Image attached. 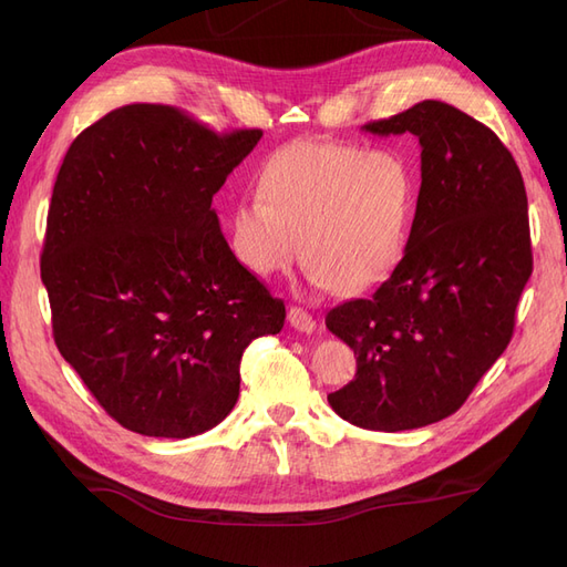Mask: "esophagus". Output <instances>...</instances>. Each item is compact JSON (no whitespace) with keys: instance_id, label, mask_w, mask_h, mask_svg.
I'll use <instances>...</instances> for the list:
<instances>
[{"instance_id":"34e87169","label":"esophagus","mask_w":567,"mask_h":567,"mask_svg":"<svg viewBox=\"0 0 567 567\" xmlns=\"http://www.w3.org/2000/svg\"><path fill=\"white\" fill-rule=\"evenodd\" d=\"M288 321L300 333H312L317 329V319L307 310H302V307H296V305L288 310Z\"/></svg>"}]
</instances>
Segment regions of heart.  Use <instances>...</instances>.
<instances>
[{
	"label": "heart",
	"instance_id": "b5f03b06",
	"mask_svg": "<svg viewBox=\"0 0 567 567\" xmlns=\"http://www.w3.org/2000/svg\"><path fill=\"white\" fill-rule=\"evenodd\" d=\"M260 198L231 210V246L262 279L298 257L315 284L357 293L398 267L416 215L414 169L400 153L354 144L296 142L274 153Z\"/></svg>",
	"mask_w": 567,
	"mask_h": 567
}]
</instances>
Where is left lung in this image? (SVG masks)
I'll return each instance as SVG.
<instances>
[{"label": "left lung", "mask_w": 567, "mask_h": 567, "mask_svg": "<svg viewBox=\"0 0 567 567\" xmlns=\"http://www.w3.org/2000/svg\"><path fill=\"white\" fill-rule=\"evenodd\" d=\"M364 130L419 136L421 192L398 267L369 298L326 315L357 354L354 381L329 404L398 433L452 416L511 342L532 274L527 196L499 136L444 101Z\"/></svg>", "instance_id": "1"}]
</instances>
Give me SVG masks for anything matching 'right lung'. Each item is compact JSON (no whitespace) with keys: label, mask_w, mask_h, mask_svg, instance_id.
Returning <instances> with one entry per match:
<instances>
[{"label":"right lung","mask_w":567,"mask_h":567,"mask_svg":"<svg viewBox=\"0 0 567 567\" xmlns=\"http://www.w3.org/2000/svg\"><path fill=\"white\" fill-rule=\"evenodd\" d=\"M260 136L130 104L65 153L40 262L51 329L127 431L175 440L210 431L238 400L244 350L284 329V300L236 260L213 210Z\"/></svg>","instance_id":"right-lung-1"}]
</instances>
